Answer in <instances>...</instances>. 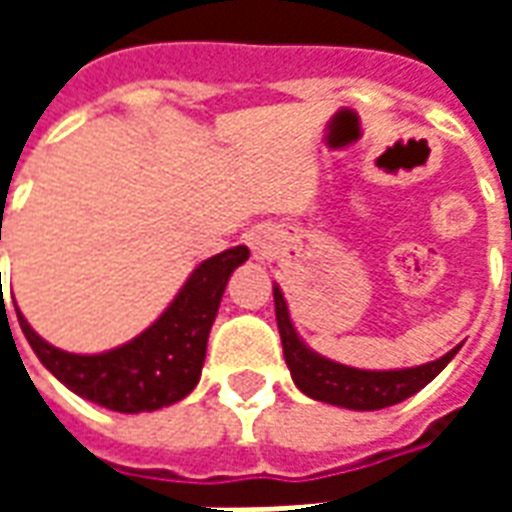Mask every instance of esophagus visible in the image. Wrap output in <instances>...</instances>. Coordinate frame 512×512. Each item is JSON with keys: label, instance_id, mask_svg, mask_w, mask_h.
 I'll use <instances>...</instances> for the list:
<instances>
[{"label": "esophagus", "instance_id": "obj_1", "mask_svg": "<svg viewBox=\"0 0 512 512\" xmlns=\"http://www.w3.org/2000/svg\"><path fill=\"white\" fill-rule=\"evenodd\" d=\"M249 244H252V252H255V257H266V238L260 233H252V238H249Z\"/></svg>", "mask_w": 512, "mask_h": 512}]
</instances>
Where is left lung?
Segmentation results:
<instances>
[{
    "label": "left lung",
    "mask_w": 512,
    "mask_h": 512,
    "mask_svg": "<svg viewBox=\"0 0 512 512\" xmlns=\"http://www.w3.org/2000/svg\"><path fill=\"white\" fill-rule=\"evenodd\" d=\"M274 312H277L282 351H285L293 384L312 400L351 408V411H378V408L403 403L406 397L417 395L422 386H428L450 365L452 356L461 351V345H455L452 351L428 365L400 367V370H359V367L326 359L301 340L290 321L288 301L279 285H274Z\"/></svg>",
    "instance_id": "1"
}]
</instances>
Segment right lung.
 Wrapping results in <instances>:
<instances>
[{"label":"right lung","mask_w":512,"mask_h":512,"mask_svg":"<svg viewBox=\"0 0 512 512\" xmlns=\"http://www.w3.org/2000/svg\"><path fill=\"white\" fill-rule=\"evenodd\" d=\"M246 257V246H233L202 260L167 310L145 332L112 351L68 354L46 343L16 307L18 326L40 365L79 397L120 414L158 411L183 400L200 381L208 334L227 279L244 266Z\"/></svg>","instance_id":"add662e5"}]
</instances>
